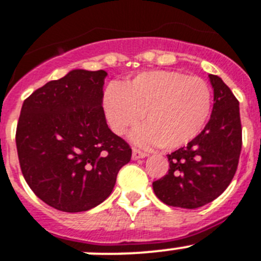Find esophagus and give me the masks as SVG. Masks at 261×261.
<instances>
[{
	"instance_id": "1",
	"label": "esophagus",
	"mask_w": 261,
	"mask_h": 261,
	"mask_svg": "<svg viewBox=\"0 0 261 261\" xmlns=\"http://www.w3.org/2000/svg\"><path fill=\"white\" fill-rule=\"evenodd\" d=\"M145 156H147V152H145V151H141V150H138V149H133V151H132V159L133 160H137V159H141V158H145Z\"/></svg>"
}]
</instances>
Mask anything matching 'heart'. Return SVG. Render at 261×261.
<instances>
[{"label":"heart","mask_w":261,"mask_h":261,"mask_svg":"<svg viewBox=\"0 0 261 261\" xmlns=\"http://www.w3.org/2000/svg\"><path fill=\"white\" fill-rule=\"evenodd\" d=\"M103 107L116 135L137 125L143 115L145 126L136 133V141L176 149L194 140L208 123L212 92L208 83L198 76L151 71L121 88L110 85L103 95Z\"/></svg>","instance_id":"obj_1"}]
</instances>
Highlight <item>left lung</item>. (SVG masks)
Returning a JSON list of instances; mask_svg holds the SVG:
<instances>
[{
  "label": "left lung",
  "mask_w": 261,
  "mask_h": 261,
  "mask_svg": "<svg viewBox=\"0 0 261 261\" xmlns=\"http://www.w3.org/2000/svg\"><path fill=\"white\" fill-rule=\"evenodd\" d=\"M211 119L186 146L168 154V173L152 182L158 198L181 208H198L224 193L236 174L242 149L240 102L219 76Z\"/></svg>",
  "instance_id": "1"
}]
</instances>
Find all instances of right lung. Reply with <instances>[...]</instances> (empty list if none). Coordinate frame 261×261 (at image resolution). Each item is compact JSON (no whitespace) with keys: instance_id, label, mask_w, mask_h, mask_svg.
I'll return each mask as SVG.
<instances>
[{"instance_id":"right-lung-1","label":"right lung","mask_w":261,"mask_h":261,"mask_svg":"<svg viewBox=\"0 0 261 261\" xmlns=\"http://www.w3.org/2000/svg\"><path fill=\"white\" fill-rule=\"evenodd\" d=\"M107 72L73 70L23 102L16 125L19 164L42 202L63 212L101 204L132 156L110 130L102 107Z\"/></svg>"}]
</instances>
